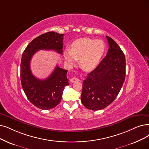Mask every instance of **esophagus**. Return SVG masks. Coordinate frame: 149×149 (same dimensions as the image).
<instances>
[{
	"label": "esophagus",
	"instance_id": "esophagus-1",
	"mask_svg": "<svg viewBox=\"0 0 149 149\" xmlns=\"http://www.w3.org/2000/svg\"><path fill=\"white\" fill-rule=\"evenodd\" d=\"M70 81H71V82L74 83V82H76L80 81V79H78V78H71L70 79Z\"/></svg>",
	"mask_w": 149,
	"mask_h": 149
}]
</instances>
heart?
Listing matches in <instances>:
<instances>
[{"label": "heart", "instance_id": "b5f03b06", "mask_svg": "<svg viewBox=\"0 0 149 149\" xmlns=\"http://www.w3.org/2000/svg\"><path fill=\"white\" fill-rule=\"evenodd\" d=\"M105 49L103 41L82 38L72 43L70 51L64 52V58L70 65L73 64L76 60H79V65L83 70L91 71L99 65Z\"/></svg>", "mask_w": 149, "mask_h": 149}]
</instances>
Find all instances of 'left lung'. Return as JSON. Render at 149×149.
I'll return each mask as SVG.
<instances>
[{
	"mask_svg": "<svg viewBox=\"0 0 149 149\" xmlns=\"http://www.w3.org/2000/svg\"><path fill=\"white\" fill-rule=\"evenodd\" d=\"M109 49L97 67L83 81L81 102L93 111L105 108L119 93L125 79V57L116 41L108 36Z\"/></svg>",
	"mask_w": 149,
	"mask_h": 149,
	"instance_id": "1",
	"label": "left lung"
}]
</instances>
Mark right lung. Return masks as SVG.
<instances>
[{"label":"right lung","instance_id":"1","mask_svg":"<svg viewBox=\"0 0 149 149\" xmlns=\"http://www.w3.org/2000/svg\"><path fill=\"white\" fill-rule=\"evenodd\" d=\"M63 34L49 32L33 39L26 47L21 58V81L27 98L34 106L43 109H51L60 103L64 87L69 85L68 70L57 66L45 79H39L31 70L30 63L38 50H53L62 54Z\"/></svg>","mask_w":149,"mask_h":149}]
</instances>
